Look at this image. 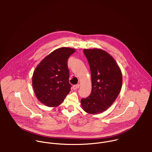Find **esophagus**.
Segmentation results:
<instances>
[{"label":"esophagus","mask_w":152,"mask_h":152,"mask_svg":"<svg viewBox=\"0 0 152 152\" xmlns=\"http://www.w3.org/2000/svg\"><path fill=\"white\" fill-rule=\"evenodd\" d=\"M79 88V84H77V85H75L73 86V89L74 90H76L77 89H78Z\"/></svg>","instance_id":"34e87169"}]
</instances>
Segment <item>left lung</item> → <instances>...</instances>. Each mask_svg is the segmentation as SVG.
Returning a JSON list of instances; mask_svg holds the SVG:
<instances>
[{"label":"left lung","instance_id":"8db88e82","mask_svg":"<svg viewBox=\"0 0 152 152\" xmlns=\"http://www.w3.org/2000/svg\"><path fill=\"white\" fill-rule=\"evenodd\" d=\"M91 75L90 95L81 99L82 109L88 114H98L111 106L122 86V73L115 59L99 49H84Z\"/></svg>","mask_w":152,"mask_h":152}]
</instances>
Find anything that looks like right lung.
I'll return each mask as SVG.
<instances>
[{
	"label": "right lung",
	"mask_w": 152,
	"mask_h": 152,
	"mask_svg": "<svg viewBox=\"0 0 152 152\" xmlns=\"http://www.w3.org/2000/svg\"><path fill=\"white\" fill-rule=\"evenodd\" d=\"M75 49L59 48L43 59L32 76V86L38 100L49 107H56L69 93V70L67 61Z\"/></svg>",
	"instance_id": "add662e5"
}]
</instances>
